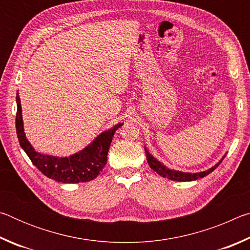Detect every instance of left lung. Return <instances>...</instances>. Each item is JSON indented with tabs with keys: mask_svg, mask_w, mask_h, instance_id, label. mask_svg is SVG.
Returning <instances> with one entry per match:
<instances>
[{
	"mask_svg": "<svg viewBox=\"0 0 250 250\" xmlns=\"http://www.w3.org/2000/svg\"><path fill=\"white\" fill-rule=\"evenodd\" d=\"M146 150V160H147V163H149L150 167L152 170L155 171L158 173L159 175L163 176V177H167L168 180H172V181H177V182H186V181H195L197 179H201V177H204L206 175H208L210 172H213L215 168H216L219 164L222 163V161L224 158L219 161V163H217L216 166L210 167L209 170L204 171V172H200V173H185V172H181V171H174V170H170V168H167V167H164L162 163H160L158 160L153 158V155H151L149 153V151L146 150V147H145Z\"/></svg>",
	"mask_w": 250,
	"mask_h": 250,
	"instance_id": "left-lung-1",
	"label": "left lung"
}]
</instances>
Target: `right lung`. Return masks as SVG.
Instances as JSON below:
<instances>
[{
	"mask_svg": "<svg viewBox=\"0 0 250 250\" xmlns=\"http://www.w3.org/2000/svg\"><path fill=\"white\" fill-rule=\"evenodd\" d=\"M16 104H18V112H16L15 125L20 145L31 159L32 163L45 176L62 183H79V182L94 180L100 174L107 163V155L113 134L122 124H118L112 129L104 131L98 135L79 153L71 155L69 158H56V156L45 155L36 152L29 145L24 133L22 107H21L19 94L16 96Z\"/></svg>",
	"mask_w": 250,
	"mask_h": 250,
	"instance_id": "obj_1",
	"label": "right lung"
}]
</instances>
